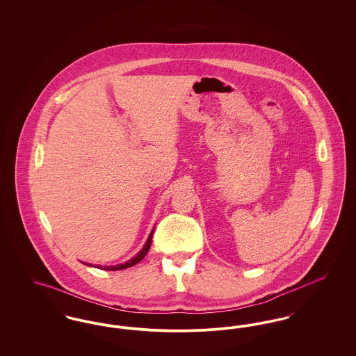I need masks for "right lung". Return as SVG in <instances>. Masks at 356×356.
<instances>
[{
	"label": "right lung",
	"mask_w": 356,
	"mask_h": 356,
	"mask_svg": "<svg viewBox=\"0 0 356 356\" xmlns=\"http://www.w3.org/2000/svg\"><path fill=\"white\" fill-rule=\"evenodd\" d=\"M153 231H154V228L151 231V234H149V236L147 238L143 250L136 256H134L132 259L125 261V263H120V264H116V266H93V264H89V263H84V264L85 266H89V267H96V268H100V270H106V271H119V270H125V268L134 267L135 264H137L138 261H141L145 257V254H148V251L151 248V244H152Z\"/></svg>",
	"instance_id": "1"
}]
</instances>
